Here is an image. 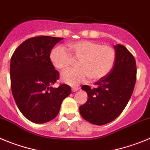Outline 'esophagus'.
Instances as JSON below:
<instances>
[{
    "instance_id": "esophagus-1",
    "label": "esophagus",
    "mask_w": 150,
    "mask_h": 150,
    "mask_svg": "<svg viewBox=\"0 0 150 150\" xmlns=\"http://www.w3.org/2000/svg\"><path fill=\"white\" fill-rule=\"evenodd\" d=\"M79 89H80V87H72V92L77 91V90H79Z\"/></svg>"
}]
</instances>
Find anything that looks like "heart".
<instances>
[{"mask_svg": "<svg viewBox=\"0 0 150 150\" xmlns=\"http://www.w3.org/2000/svg\"><path fill=\"white\" fill-rule=\"evenodd\" d=\"M69 53L61 46L55 47L50 54V60L57 69L65 70L78 60V68L70 69L61 75L63 81L69 85H78L90 78L100 80L112 69L116 60L115 50L109 45L89 40H80L68 45Z\"/></svg>", "mask_w": 150, "mask_h": 150, "instance_id": "heart-1", "label": "heart"}]
</instances>
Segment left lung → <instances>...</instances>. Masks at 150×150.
<instances>
[{"mask_svg":"<svg viewBox=\"0 0 150 150\" xmlns=\"http://www.w3.org/2000/svg\"><path fill=\"white\" fill-rule=\"evenodd\" d=\"M116 60L110 72L94 84L83 85L88 99L79 108L85 120L102 125L115 120L127 105L132 95L137 78V67L134 56L122 45L114 46Z\"/></svg>","mask_w":150,"mask_h":150,"instance_id":"8db88e82","label":"left lung"}]
</instances>
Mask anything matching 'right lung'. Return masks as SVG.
<instances>
[{
	"instance_id": "obj_1",
	"label": "right lung",
	"mask_w": 150,
	"mask_h": 150,
	"mask_svg": "<svg viewBox=\"0 0 150 150\" xmlns=\"http://www.w3.org/2000/svg\"><path fill=\"white\" fill-rule=\"evenodd\" d=\"M62 40L48 36H33L23 42L11 57L13 98L21 114L35 123L54 119L63 100L71 93V87L66 83L52 87L59 79V72L50 60V54Z\"/></svg>"
}]
</instances>
